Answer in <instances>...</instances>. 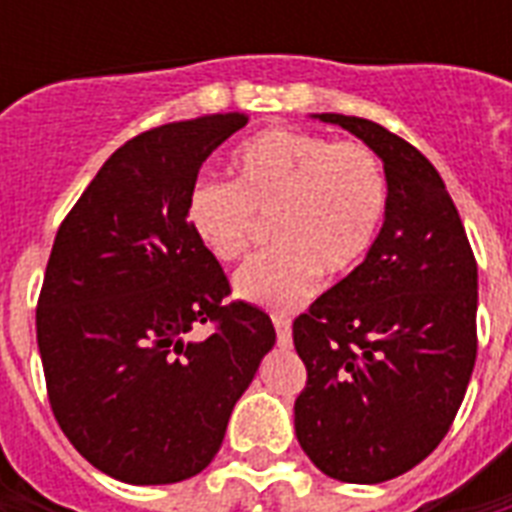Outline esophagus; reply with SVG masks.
<instances>
[{
  "label": "esophagus",
  "instance_id": "obj_1",
  "mask_svg": "<svg viewBox=\"0 0 512 512\" xmlns=\"http://www.w3.org/2000/svg\"><path fill=\"white\" fill-rule=\"evenodd\" d=\"M273 327L279 335V348H292V321L287 316H273Z\"/></svg>",
  "mask_w": 512,
  "mask_h": 512
}]
</instances>
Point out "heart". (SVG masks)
Masks as SVG:
<instances>
[{"mask_svg":"<svg viewBox=\"0 0 512 512\" xmlns=\"http://www.w3.org/2000/svg\"><path fill=\"white\" fill-rule=\"evenodd\" d=\"M233 183L199 177L185 199L193 236L233 263L271 223L276 249L233 279L241 300L295 311L319 289L321 271L342 279L364 263L388 212V177L372 148L273 127L233 151Z\"/></svg>","mask_w":512,"mask_h":512,"instance_id":"1","label":"heart"}]
</instances>
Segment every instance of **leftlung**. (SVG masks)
Wrapping results in <instances>:
<instances>
[{
	"instance_id": "obj_1",
	"label": "left lung",
	"mask_w": 512,
	"mask_h": 512,
	"mask_svg": "<svg viewBox=\"0 0 512 512\" xmlns=\"http://www.w3.org/2000/svg\"><path fill=\"white\" fill-rule=\"evenodd\" d=\"M364 140L388 177V212L356 271L295 319L308 369L295 401L303 452L329 478L382 484L449 433L476 364L478 268L436 167L358 116L313 114Z\"/></svg>"
}]
</instances>
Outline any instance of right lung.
Here are the masks:
<instances>
[{
	"mask_svg": "<svg viewBox=\"0 0 512 512\" xmlns=\"http://www.w3.org/2000/svg\"><path fill=\"white\" fill-rule=\"evenodd\" d=\"M249 116L212 114L127 140L60 225L36 308L52 412L100 473L135 486L207 468L276 342L271 316L223 305V268L185 199L201 164ZM207 320L216 332L196 341Z\"/></svg>",
	"mask_w": 512,
	"mask_h": 512,
	"instance_id": "1",
	"label": "right lung"
}]
</instances>
